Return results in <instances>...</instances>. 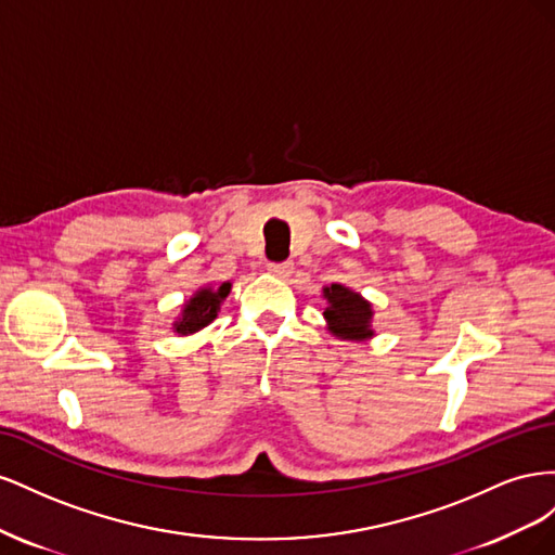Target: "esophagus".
Listing matches in <instances>:
<instances>
[{
  "label": "esophagus",
  "mask_w": 555,
  "mask_h": 555,
  "mask_svg": "<svg viewBox=\"0 0 555 555\" xmlns=\"http://www.w3.org/2000/svg\"><path fill=\"white\" fill-rule=\"evenodd\" d=\"M268 273L280 278V280H287L294 273V263L289 261H282V263H268Z\"/></svg>",
  "instance_id": "1"
}]
</instances>
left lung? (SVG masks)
Segmentation results:
<instances>
[{"label":"left lung","instance_id":"obj_1","mask_svg":"<svg viewBox=\"0 0 555 555\" xmlns=\"http://www.w3.org/2000/svg\"><path fill=\"white\" fill-rule=\"evenodd\" d=\"M324 298L328 306L324 310V319L328 331L340 340H367L373 338V306L367 300L351 292L345 284H331L324 287Z\"/></svg>","mask_w":555,"mask_h":555}]
</instances>
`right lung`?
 <instances>
[{"label":"right lung","instance_id":"add662e5","mask_svg":"<svg viewBox=\"0 0 555 555\" xmlns=\"http://www.w3.org/2000/svg\"><path fill=\"white\" fill-rule=\"evenodd\" d=\"M229 292H231L229 282H222L217 289L215 287L198 289L188 304L182 306V312L178 317V322L173 324V331L178 335H190L208 326L217 317V312H220V304L229 296Z\"/></svg>","mask_w":555,"mask_h":555}]
</instances>
